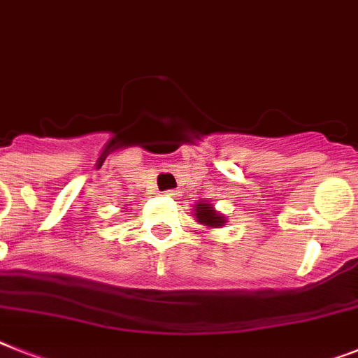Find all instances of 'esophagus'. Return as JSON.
Segmentation results:
<instances>
[{"label": "esophagus", "mask_w": 358, "mask_h": 358, "mask_svg": "<svg viewBox=\"0 0 358 358\" xmlns=\"http://www.w3.org/2000/svg\"><path fill=\"white\" fill-rule=\"evenodd\" d=\"M164 196H166V197H177V192L176 190H166V192H164Z\"/></svg>", "instance_id": "34e87169"}]
</instances>
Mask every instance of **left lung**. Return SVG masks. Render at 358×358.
Listing matches in <instances>:
<instances>
[{
  "mask_svg": "<svg viewBox=\"0 0 358 358\" xmlns=\"http://www.w3.org/2000/svg\"><path fill=\"white\" fill-rule=\"evenodd\" d=\"M192 215L196 217L199 225H205L206 229H221L227 223L225 214L215 210L214 203H208V201H197L192 208Z\"/></svg>",
  "mask_w": 358,
  "mask_h": 358,
  "instance_id": "8db88e82",
  "label": "left lung"
}]
</instances>
